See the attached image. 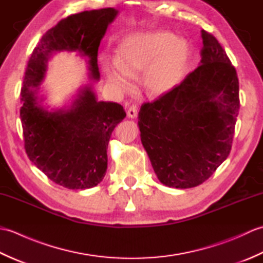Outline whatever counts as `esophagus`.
I'll return each mask as SVG.
<instances>
[{
    "mask_svg": "<svg viewBox=\"0 0 263 263\" xmlns=\"http://www.w3.org/2000/svg\"><path fill=\"white\" fill-rule=\"evenodd\" d=\"M137 114H138L137 106H135V105L130 106V107H128V109H127V116L131 117V119H135V117L137 116Z\"/></svg>",
    "mask_w": 263,
    "mask_h": 263,
    "instance_id": "obj_1",
    "label": "esophagus"
}]
</instances>
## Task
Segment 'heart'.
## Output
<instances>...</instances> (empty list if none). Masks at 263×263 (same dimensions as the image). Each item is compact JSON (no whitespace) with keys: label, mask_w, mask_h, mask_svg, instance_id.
Instances as JSON below:
<instances>
[{"label":"heart","mask_w":263,"mask_h":263,"mask_svg":"<svg viewBox=\"0 0 263 263\" xmlns=\"http://www.w3.org/2000/svg\"><path fill=\"white\" fill-rule=\"evenodd\" d=\"M190 58L189 44L170 31L140 32L119 44L116 61H105L104 69L114 86L126 89L131 77L143 70L148 93L160 96L171 91L184 73Z\"/></svg>","instance_id":"obj_1"}]
</instances>
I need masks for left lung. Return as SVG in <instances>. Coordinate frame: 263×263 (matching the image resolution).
Here are the masks:
<instances>
[{
	"mask_svg": "<svg viewBox=\"0 0 263 263\" xmlns=\"http://www.w3.org/2000/svg\"><path fill=\"white\" fill-rule=\"evenodd\" d=\"M201 32V64L139 111L141 142L158 180L170 187L208 180L230 155L235 132L236 70L215 36Z\"/></svg>",
	"mask_w": 263,
	"mask_h": 263,
	"instance_id": "left-lung-1",
	"label": "left lung"
}]
</instances>
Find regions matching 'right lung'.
Listing matches in <instances>:
<instances>
[{"label":"right lung","instance_id":"1","mask_svg":"<svg viewBox=\"0 0 263 263\" xmlns=\"http://www.w3.org/2000/svg\"><path fill=\"white\" fill-rule=\"evenodd\" d=\"M116 14L105 8L69 15L44 33L28 61L20 108L26 154L49 180L66 189H90L103 181L111 132L126 114L120 104L98 102L90 87L82 89L71 109L48 111L38 104L35 87L49 55L63 49L86 57L90 76L98 80V47Z\"/></svg>","mask_w":263,"mask_h":263}]
</instances>
